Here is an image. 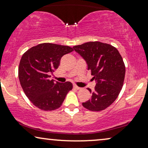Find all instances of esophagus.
<instances>
[{
	"instance_id": "1",
	"label": "esophagus",
	"mask_w": 148,
	"mask_h": 148,
	"mask_svg": "<svg viewBox=\"0 0 148 148\" xmlns=\"http://www.w3.org/2000/svg\"><path fill=\"white\" fill-rule=\"evenodd\" d=\"M73 88L75 89H76V90H80L81 88H79V87H78L77 86H76V85H73Z\"/></svg>"
}]
</instances>
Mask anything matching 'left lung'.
<instances>
[{"label": "left lung", "mask_w": 148, "mask_h": 148, "mask_svg": "<svg viewBox=\"0 0 148 148\" xmlns=\"http://www.w3.org/2000/svg\"><path fill=\"white\" fill-rule=\"evenodd\" d=\"M84 58L96 82L90 100L82 105L91 111H101L110 106L118 97L125 75V66L118 50L108 44L89 42L73 46Z\"/></svg>", "instance_id": "left-lung-1"}]
</instances>
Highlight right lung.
Instances as JSON below:
<instances>
[{
  "label": "right lung",
  "mask_w": 148,
  "mask_h": 148,
  "mask_svg": "<svg viewBox=\"0 0 148 148\" xmlns=\"http://www.w3.org/2000/svg\"><path fill=\"white\" fill-rule=\"evenodd\" d=\"M73 51L68 46L43 43L33 46L23 54L18 75L24 93L34 106L42 110H54L60 107L73 84L50 80L60 64L62 56Z\"/></svg>",
  "instance_id": "obj_1"
}]
</instances>
